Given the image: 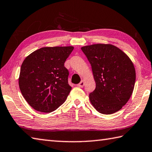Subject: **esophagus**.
I'll return each mask as SVG.
<instances>
[{
    "label": "esophagus",
    "instance_id": "obj_1",
    "mask_svg": "<svg viewBox=\"0 0 152 152\" xmlns=\"http://www.w3.org/2000/svg\"><path fill=\"white\" fill-rule=\"evenodd\" d=\"M84 80H82L78 84H77V86H78V87H80V88H82V87L84 86Z\"/></svg>",
    "mask_w": 152,
    "mask_h": 152
}]
</instances>
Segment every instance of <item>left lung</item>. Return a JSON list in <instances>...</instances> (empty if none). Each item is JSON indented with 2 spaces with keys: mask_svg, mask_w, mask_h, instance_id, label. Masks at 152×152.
Instances as JSON below:
<instances>
[{
  "mask_svg": "<svg viewBox=\"0 0 152 152\" xmlns=\"http://www.w3.org/2000/svg\"><path fill=\"white\" fill-rule=\"evenodd\" d=\"M92 67L96 82L89 94L98 112L109 115L117 112L132 96L135 70L129 58L116 46L94 44L81 48Z\"/></svg>",
  "mask_w": 152,
  "mask_h": 152,
  "instance_id": "obj_1",
  "label": "left lung"
}]
</instances>
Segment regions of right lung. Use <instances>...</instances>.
Masks as SVG:
<instances>
[{"label":"right lung","instance_id":"right-lung-1","mask_svg":"<svg viewBox=\"0 0 152 152\" xmlns=\"http://www.w3.org/2000/svg\"><path fill=\"white\" fill-rule=\"evenodd\" d=\"M73 50L72 46L42 48L25 59L20 67L19 88L35 110L51 113L66 101L72 87L64 63Z\"/></svg>","mask_w":152,"mask_h":152}]
</instances>
